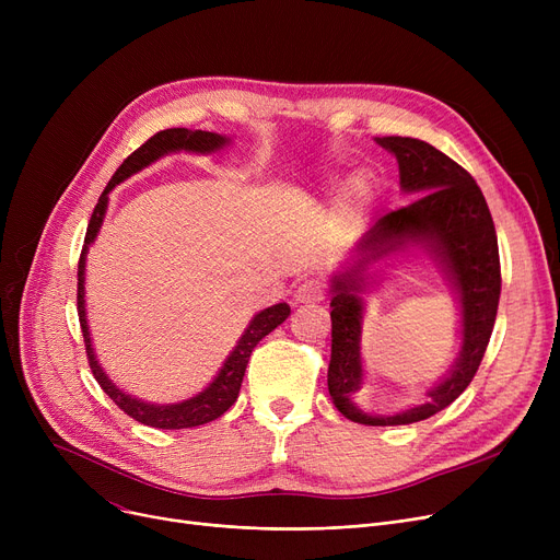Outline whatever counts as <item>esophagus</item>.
<instances>
[{"mask_svg": "<svg viewBox=\"0 0 560 560\" xmlns=\"http://www.w3.org/2000/svg\"><path fill=\"white\" fill-rule=\"evenodd\" d=\"M325 300V283L317 279H306L298 285L295 295H292V302L295 304H317Z\"/></svg>", "mask_w": 560, "mask_h": 560, "instance_id": "obj_1", "label": "esophagus"}]
</instances>
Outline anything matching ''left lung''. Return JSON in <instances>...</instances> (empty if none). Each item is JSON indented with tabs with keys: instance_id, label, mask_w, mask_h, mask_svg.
I'll return each mask as SVG.
<instances>
[{
	"instance_id": "8db88e82",
	"label": "left lung",
	"mask_w": 560,
	"mask_h": 560,
	"mask_svg": "<svg viewBox=\"0 0 560 560\" xmlns=\"http://www.w3.org/2000/svg\"><path fill=\"white\" fill-rule=\"evenodd\" d=\"M376 142L399 163V188L418 197L381 218L331 275L329 395L340 413L368 427L413 424L447 408L475 378L494 327L502 272L492 215L477 182L458 163L418 138L386 136ZM410 248L424 250L444 270L462 308V351L451 372L422 405L395 417L365 415L353 404L364 383L360 336L362 295L380 282L377 262Z\"/></svg>"
}]
</instances>
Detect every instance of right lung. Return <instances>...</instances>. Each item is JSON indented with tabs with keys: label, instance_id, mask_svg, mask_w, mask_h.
I'll return each mask as SVG.
<instances>
[{
	"label": "right lung",
	"instance_id": "1",
	"mask_svg": "<svg viewBox=\"0 0 560 560\" xmlns=\"http://www.w3.org/2000/svg\"><path fill=\"white\" fill-rule=\"evenodd\" d=\"M231 142V138L220 136V133H211V131H190V129H165L159 131L156 136H152L142 147L117 167V172L113 174V179L108 182V186L104 188L91 224H88L85 231V241H83V252L79 258V290H77V304H79V322H81V331H83V342H85V354L88 361H91V370L97 378V384L102 386V390L120 406L125 413L133 420H138L140 424L154 427V429H190V427H199L206 422L218 420L224 410H229L233 406V401L238 399L241 386H243V376L249 363V357L254 347L268 336L270 331H275L281 322L290 315V306L288 304H275L270 308H262L260 313H256L252 317V322L247 325V329L243 331L241 340L235 342V347L231 349V354L226 357L224 365L220 368V372L215 374V378L206 386L201 393H197L195 397H188L184 401L176 404H152V401H142L138 397L127 395L125 390L117 388L113 381L108 378V374L104 372V368L100 365L95 349H93V340H91V329H88V315H85V256L91 245L95 243L97 233L102 229L106 209H108V192L120 186L122 182H127L129 176H133L136 172L150 167L152 163H156L159 159L167 156V154H176V152H192V154H213L220 152L222 147H226Z\"/></svg>",
	"mask_w": 560,
	"mask_h": 560
}]
</instances>
